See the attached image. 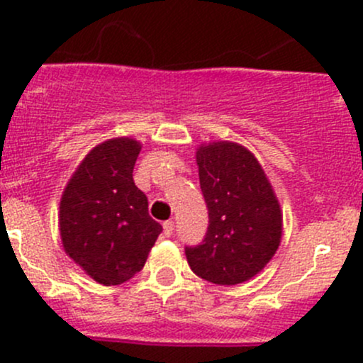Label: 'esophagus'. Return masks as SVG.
I'll return each mask as SVG.
<instances>
[{"mask_svg": "<svg viewBox=\"0 0 363 363\" xmlns=\"http://www.w3.org/2000/svg\"><path fill=\"white\" fill-rule=\"evenodd\" d=\"M174 230H175V223L172 221V219H168V221L163 223V233H164V235L170 237L172 233H174Z\"/></svg>", "mask_w": 363, "mask_h": 363, "instance_id": "esophagus-1", "label": "esophagus"}]
</instances>
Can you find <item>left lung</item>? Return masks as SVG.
<instances>
[{
  "label": "left lung",
  "mask_w": 363,
  "mask_h": 363,
  "mask_svg": "<svg viewBox=\"0 0 363 363\" xmlns=\"http://www.w3.org/2000/svg\"><path fill=\"white\" fill-rule=\"evenodd\" d=\"M200 188L208 208L202 244L186 247L193 272L233 286L255 277L276 255L283 212L251 151L235 142H211L196 151Z\"/></svg>",
  "instance_id": "8db88e82"
}]
</instances>
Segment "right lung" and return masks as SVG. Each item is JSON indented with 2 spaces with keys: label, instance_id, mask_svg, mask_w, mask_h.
I'll return each mask as SVG.
<instances>
[{
  "label": "right lung",
  "instance_id": "1",
  "mask_svg": "<svg viewBox=\"0 0 363 363\" xmlns=\"http://www.w3.org/2000/svg\"><path fill=\"white\" fill-rule=\"evenodd\" d=\"M140 142H101L82 160L60 203V232L67 255L105 286L131 279L145 265L161 225L149 216L147 196L135 186Z\"/></svg>",
  "mask_w": 363,
  "mask_h": 363
}]
</instances>
